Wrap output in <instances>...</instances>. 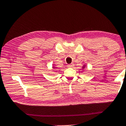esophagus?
<instances>
[{"instance_id":"34e87169","label":"esophagus","mask_w":126,"mask_h":126,"mask_svg":"<svg viewBox=\"0 0 126 126\" xmlns=\"http://www.w3.org/2000/svg\"><path fill=\"white\" fill-rule=\"evenodd\" d=\"M73 66H74V65H73V64H68V66H67L68 67H70V68H71V67H73Z\"/></svg>"}]
</instances>
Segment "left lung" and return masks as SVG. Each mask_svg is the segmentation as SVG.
<instances>
[{
	"label": "left lung",
	"mask_w": 126,
	"mask_h": 126,
	"mask_svg": "<svg viewBox=\"0 0 126 126\" xmlns=\"http://www.w3.org/2000/svg\"><path fill=\"white\" fill-rule=\"evenodd\" d=\"M85 66H85V65H83V67H82V69H84L85 67Z\"/></svg>",
	"instance_id": "left-lung-1"
}]
</instances>
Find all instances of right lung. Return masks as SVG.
Listing matches in <instances>:
<instances>
[{
  "label": "right lung",
  "mask_w": 126,
  "mask_h": 126,
  "mask_svg": "<svg viewBox=\"0 0 126 126\" xmlns=\"http://www.w3.org/2000/svg\"><path fill=\"white\" fill-rule=\"evenodd\" d=\"M52 68H53V69H55V68H56V67H54V66H53Z\"/></svg>",
  "instance_id": "right-lung-1"
}]
</instances>
